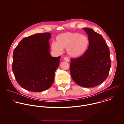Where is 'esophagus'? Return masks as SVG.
<instances>
[{"instance_id":"obj_1","label":"esophagus","mask_w":124,"mask_h":124,"mask_svg":"<svg viewBox=\"0 0 124 124\" xmlns=\"http://www.w3.org/2000/svg\"><path fill=\"white\" fill-rule=\"evenodd\" d=\"M64 61H65V62H69V61H70V59L68 58V57H64Z\"/></svg>"}]
</instances>
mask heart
<instances>
[{"mask_svg": "<svg viewBox=\"0 0 124 124\" xmlns=\"http://www.w3.org/2000/svg\"><path fill=\"white\" fill-rule=\"evenodd\" d=\"M89 40L85 35L77 32H67L58 35L56 42L51 45V49L58 54L66 49L67 54L70 57L77 58L82 55L87 50Z\"/></svg>", "mask_w": 124, "mask_h": 124, "instance_id": "obj_1", "label": "heart"}]
</instances>
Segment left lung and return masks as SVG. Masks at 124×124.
<instances>
[{
	"instance_id": "left-lung-1",
	"label": "left lung",
	"mask_w": 124,
	"mask_h": 124,
	"mask_svg": "<svg viewBox=\"0 0 124 124\" xmlns=\"http://www.w3.org/2000/svg\"><path fill=\"white\" fill-rule=\"evenodd\" d=\"M89 40V46L81 56L70 59V73L73 80L83 87H93L107 78L111 67L110 51L102 36L84 28Z\"/></svg>"
}]
</instances>
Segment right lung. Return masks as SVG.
<instances>
[{"label": "right lung", "mask_w": 124, "mask_h": 124, "mask_svg": "<svg viewBox=\"0 0 124 124\" xmlns=\"http://www.w3.org/2000/svg\"><path fill=\"white\" fill-rule=\"evenodd\" d=\"M50 33L23 38L15 48L12 70L18 84L32 92L48 89L54 83L60 56L52 57L49 50Z\"/></svg>", "instance_id": "1"}]
</instances>
